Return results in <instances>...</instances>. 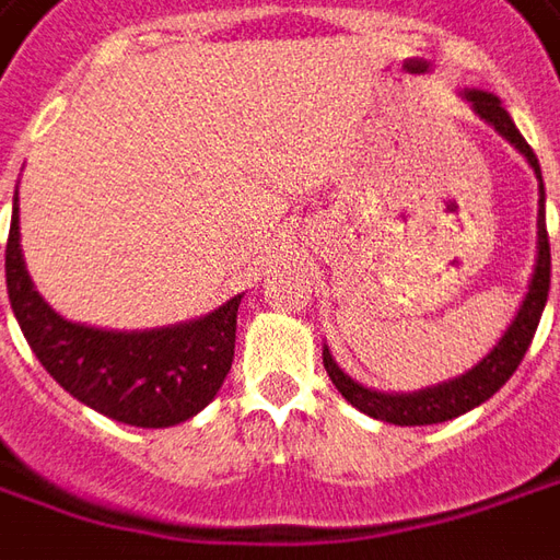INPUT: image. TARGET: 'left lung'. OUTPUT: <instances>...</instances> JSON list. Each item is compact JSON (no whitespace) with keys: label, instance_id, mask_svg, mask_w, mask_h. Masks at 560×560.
I'll list each match as a JSON object with an SVG mask.
<instances>
[{"label":"left lung","instance_id":"1","mask_svg":"<svg viewBox=\"0 0 560 560\" xmlns=\"http://www.w3.org/2000/svg\"><path fill=\"white\" fill-rule=\"evenodd\" d=\"M466 97L475 106V113L485 121H490L500 135L515 143L527 162L534 165L536 177H539V162H536L530 143L521 137V131L515 128L512 116L505 113L500 97H493L488 91H466ZM542 177H539V254H536V269L534 279H530V288H527V296L521 303L515 322L509 325V330L503 334V340L490 349L485 359L478 361L471 368L469 374L456 376V380H447L441 386H432V389L410 392V395H389V392H376L364 389L361 383H355L352 376H346L337 361L330 359V352L325 349V371H328L330 383L337 386V392L343 395L346 401L352 408H359L361 413L374 417V420H383V423L395 425H429V423H444V420H454L466 410L485 405L493 392H500L505 386V380L518 371L521 359L527 352V346L534 340L536 325H539V315H542V306L549 300V279H551V254H549V232H546V214H542Z\"/></svg>","mask_w":560,"mask_h":560}]
</instances>
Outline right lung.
<instances>
[{
    "instance_id": "obj_1",
    "label": "right lung",
    "mask_w": 560,
    "mask_h": 560,
    "mask_svg": "<svg viewBox=\"0 0 560 560\" xmlns=\"http://www.w3.org/2000/svg\"><path fill=\"white\" fill-rule=\"evenodd\" d=\"M18 199L5 245L11 310L42 368L72 398L140 429H165L196 417L232 368L242 294L189 325L159 330H97L60 318L26 276L18 245Z\"/></svg>"
}]
</instances>
